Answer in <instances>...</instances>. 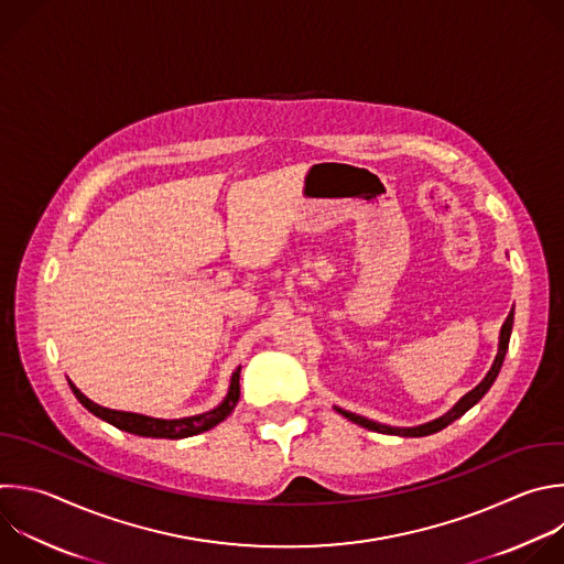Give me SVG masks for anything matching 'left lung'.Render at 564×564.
<instances>
[{
	"label": "left lung",
	"mask_w": 564,
	"mask_h": 564,
	"mask_svg": "<svg viewBox=\"0 0 564 564\" xmlns=\"http://www.w3.org/2000/svg\"><path fill=\"white\" fill-rule=\"evenodd\" d=\"M511 327H513V307H511V312H509V316H507V321L502 323V327H500V340H498V354H496V358H494V365H491V369L487 371V377L471 390V392H467L447 414H443L441 419H436V421H430V423H425V425H419V427H390V425H381V423H373V421H369V419H365V416H358V414H351V412H347V410H340V408H336V412L338 414H343L347 421H351V423H356V425H360V427H365V430H371V432H381V434H397V436H405V438H416V436H430V434H436V432H441V430H445L449 423H454L456 419H460L467 410H471L487 392H489V388L494 386V381H496V377H498V371H500V367H502V360H505V354H507V347H509V336H511Z\"/></svg>",
	"instance_id": "1"
}]
</instances>
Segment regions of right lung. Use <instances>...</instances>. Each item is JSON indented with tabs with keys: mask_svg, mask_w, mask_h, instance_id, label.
<instances>
[{
	"mask_svg": "<svg viewBox=\"0 0 564 564\" xmlns=\"http://www.w3.org/2000/svg\"><path fill=\"white\" fill-rule=\"evenodd\" d=\"M239 373H241V367H237V371L232 373L230 390H228L226 399H224L215 410H210V412H206V414H197V416H187V419H172V421L101 408V405L93 403L90 399H86L70 381H68V383H70V390H73V394L77 397V401H79L88 412H93L97 419H101V421L115 425L117 430H123V432L137 434V436H148V438H172V441H174V438H187V436H195V434L208 432V430H213L215 425H219L221 421H226V419L232 414V410L237 408L239 397H241Z\"/></svg>",
	"mask_w": 564,
	"mask_h": 564,
	"instance_id": "obj_1",
	"label": "right lung"
}]
</instances>
